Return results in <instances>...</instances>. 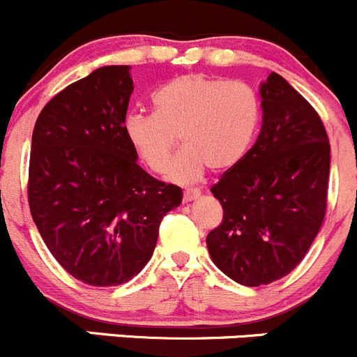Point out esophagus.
I'll use <instances>...</instances> for the list:
<instances>
[{"mask_svg": "<svg viewBox=\"0 0 357 357\" xmlns=\"http://www.w3.org/2000/svg\"><path fill=\"white\" fill-rule=\"evenodd\" d=\"M201 196L199 189H185L183 190V203H189V201L197 199Z\"/></svg>", "mask_w": 357, "mask_h": 357, "instance_id": "1", "label": "esophagus"}]
</instances>
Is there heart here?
Returning a JSON list of instances; mask_svg holds the SVG:
<instances>
[{
  "mask_svg": "<svg viewBox=\"0 0 357 357\" xmlns=\"http://www.w3.org/2000/svg\"><path fill=\"white\" fill-rule=\"evenodd\" d=\"M154 114L132 112L125 135L154 174L166 170L176 137L184 149L167 171L172 182L197 180L211 168L225 172L248 153L260 123V102L241 81L187 74L153 95Z\"/></svg>",
  "mask_w": 357,
  "mask_h": 357,
  "instance_id": "heart-1",
  "label": "heart"
}]
</instances>
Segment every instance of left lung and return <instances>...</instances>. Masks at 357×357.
<instances>
[{"label": "left lung", "instance_id": "obj_1", "mask_svg": "<svg viewBox=\"0 0 357 357\" xmlns=\"http://www.w3.org/2000/svg\"><path fill=\"white\" fill-rule=\"evenodd\" d=\"M255 146L211 187L224 220L208 234L215 266L245 287L290 274L326 213L330 142L312 105L276 73L260 84Z\"/></svg>", "mask_w": 357, "mask_h": 357}]
</instances>
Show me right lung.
<instances>
[{"label": "right lung", "mask_w": 357, "mask_h": 357, "mask_svg": "<svg viewBox=\"0 0 357 357\" xmlns=\"http://www.w3.org/2000/svg\"><path fill=\"white\" fill-rule=\"evenodd\" d=\"M130 66L98 67L55 95L34 125L29 208L45 245L76 280L128 283L153 257L182 189L139 167L125 135Z\"/></svg>", "instance_id": "1"}]
</instances>
